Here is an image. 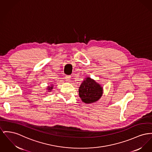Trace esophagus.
I'll use <instances>...</instances> for the list:
<instances>
[{
    "label": "esophagus",
    "mask_w": 152,
    "mask_h": 152,
    "mask_svg": "<svg viewBox=\"0 0 152 152\" xmlns=\"http://www.w3.org/2000/svg\"><path fill=\"white\" fill-rule=\"evenodd\" d=\"M71 77V76L70 75H66V76H65V79H66V80L67 81H70Z\"/></svg>",
    "instance_id": "obj_1"
}]
</instances>
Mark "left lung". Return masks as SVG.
Masks as SVG:
<instances>
[{
  "label": "left lung",
  "mask_w": 152,
  "mask_h": 152,
  "mask_svg": "<svg viewBox=\"0 0 152 152\" xmlns=\"http://www.w3.org/2000/svg\"><path fill=\"white\" fill-rule=\"evenodd\" d=\"M79 94L83 102L91 103L96 102L102 96L103 89L95 81L87 77L81 84Z\"/></svg>",
  "instance_id": "obj_1"
}]
</instances>
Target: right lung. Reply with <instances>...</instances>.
<instances>
[{
  "label": "right lung",
  "instance_id": "right-lung-1",
  "mask_svg": "<svg viewBox=\"0 0 152 152\" xmlns=\"http://www.w3.org/2000/svg\"><path fill=\"white\" fill-rule=\"evenodd\" d=\"M48 90L49 91H51V90L53 89V86H52V87H48Z\"/></svg>",
  "mask_w": 152,
  "mask_h": 152
}]
</instances>
